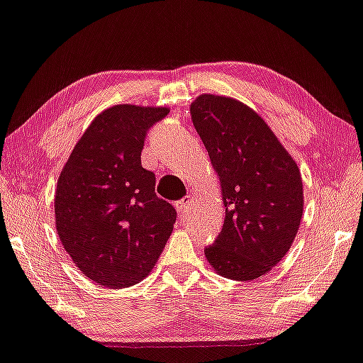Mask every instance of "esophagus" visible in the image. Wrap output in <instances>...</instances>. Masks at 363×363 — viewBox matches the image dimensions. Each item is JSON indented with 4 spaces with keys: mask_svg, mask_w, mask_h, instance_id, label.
I'll use <instances>...</instances> for the list:
<instances>
[{
    "mask_svg": "<svg viewBox=\"0 0 363 363\" xmlns=\"http://www.w3.org/2000/svg\"><path fill=\"white\" fill-rule=\"evenodd\" d=\"M189 205H191V197H183V199H180V201H177V202H175L177 211H179V215H180V216H183V215H184V211H186V210L189 208Z\"/></svg>",
    "mask_w": 363,
    "mask_h": 363,
    "instance_id": "esophagus-1",
    "label": "esophagus"
}]
</instances>
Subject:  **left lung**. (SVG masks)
I'll return each instance as SVG.
<instances>
[{"instance_id":"8db88e82","label":"left lung","mask_w":363,"mask_h":363,"mask_svg":"<svg viewBox=\"0 0 363 363\" xmlns=\"http://www.w3.org/2000/svg\"><path fill=\"white\" fill-rule=\"evenodd\" d=\"M191 118L221 182L225 218L205 246L220 275L250 281L289 251L303 213L296 161L259 115L232 98L201 94Z\"/></svg>"}]
</instances>
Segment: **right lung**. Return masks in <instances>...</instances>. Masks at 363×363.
<instances>
[{"mask_svg":"<svg viewBox=\"0 0 363 363\" xmlns=\"http://www.w3.org/2000/svg\"><path fill=\"white\" fill-rule=\"evenodd\" d=\"M166 107L121 104L99 113L74 147L55 194L60 240L80 272L107 288L139 283L158 261L177 211L142 167L148 129Z\"/></svg>","mask_w":363,"mask_h":363,"instance_id":"right-lung-1","label":"right lung"}]
</instances>
